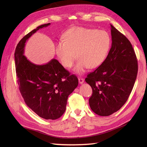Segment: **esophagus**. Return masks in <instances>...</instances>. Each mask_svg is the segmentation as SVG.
<instances>
[{
	"instance_id": "obj_1",
	"label": "esophagus",
	"mask_w": 147,
	"mask_h": 147,
	"mask_svg": "<svg viewBox=\"0 0 147 147\" xmlns=\"http://www.w3.org/2000/svg\"><path fill=\"white\" fill-rule=\"evenodd\" d=\"M78 82L80 84H82L84 82V79L83 78H78Z\"/></svg>"
}]
</instances>
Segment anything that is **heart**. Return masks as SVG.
<instances>
[{"mask_svg":"<svg viewBox=\"0 0 147 147\" xmlns=\"http://www.w3.org/2000/svg\"><path fill=\"white\" fill-rule=\"evenodd\" d=\"M64 41L56 43V53L61 64L65 68H70L75 60L79 59L74 72L82 74L85 70L96 69L106 59L112 39L105 30L75 26L64 34Z\"/></svg>","mask_w":147,"mask_h":147,"instance_id":"obj_1","label":"heart"}]
</instances>
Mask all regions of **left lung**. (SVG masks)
I'll return each instance as SVG.
<instances>
[{
  "label": "left lung",
  "instance_id": "8db88e82",
  "mask_svg": "<svg viewBox=\"0 0 147 147\" xmlns=\"http://www.w3.org/2000/svg\"><path fill=\"white\" fill-rule=\"evenodd\" d=\"M112 47L106 59L85 81L91 86L89 99L91 110L100 116H109L126 103L138 72L135 51L129 40L111 25Z\"/></svg>",
  "mask_w": 147,
  "mask_h": 147
}]
</instances>
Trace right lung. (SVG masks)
I'll use <instances>...</instances> for the list:
<instances>
[{
	"instance_id": "obj_1",
	"label": "right lung",
	"mask_w": 147,
	"mask_h": 147,
	"mask_svg": "<svg viewBox=\"0 0 147 147\" xmlns=\"http://www.w3.org/2000/svg\"><path fill=\"white\" fill-rule=\"evenodd\" d=\"M49 25L38 26L21 40L16 47L15 61L18 84L26 105L40 117L54 120L65 112L68 97L78 86V78L55 59L37 65L24 55L28 38Z\"/></svg>"
}]
</instances>
